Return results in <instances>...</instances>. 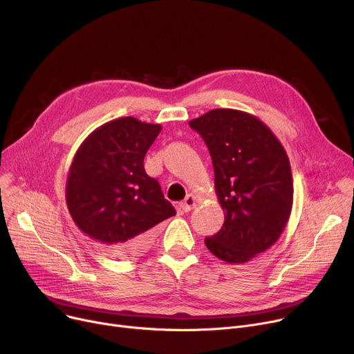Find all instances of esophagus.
<instances>
[{
  "label": "esophagus",
  "instance_id": "34e87169",
  "mask_svg": "<svg viewBox=\"0 0 354 354\" xmlns=\"http://www.w3.org/2000/svg\"><path fill=\"white\" fill-rule=\"evenodd\" d=\"M196 201H197V200H196V197H194L193 194H187L186 198L179 203V207H180V210H183L185 213H187V212H190V210L196 206Z\"/></svg>",
  "mask_w": 354,
  "mask_h": 354
}]
</instances>
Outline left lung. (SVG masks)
<instances>
[{
  "label": "left lung",
  "mask_w": 354,
  "mask_h": 354,
  "mask_svg": "<svg viewBox=\"0 0 354 354\" xmlns=\"http://www.w3.org/2000/svg\"><path fill=\"white\" fill-rule=\"evenodd\" d=\"M189 126L210 151L225 213L206 246L224 262H249L279 239L288 221L294 192L288 157L272 130L246 112L214 109Z\"/></svg>",
  "instance_id": "1"
}]
</instances>
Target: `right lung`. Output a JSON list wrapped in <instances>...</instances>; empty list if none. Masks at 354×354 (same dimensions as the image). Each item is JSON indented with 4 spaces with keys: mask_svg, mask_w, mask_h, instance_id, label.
Here are the masks:
<instances>
[{
    "mask_svg": "<svg viewBox=\"0 0 354 354\" xmlns=\"http://www.w3.org/2000/svg\"><path fill=\"white\" fill-rule=\"evenodd\" d=\"M160 124L120 118L92 131L80 145L66 186L77 227L109 254L131 258L153 241V228L176 214L144 157Z\"/></svg>",
    "mask_w": 354,
    "mask_h": 354,
    "instance_id": "1",
    "label": "right lung"
}]
</instances>
